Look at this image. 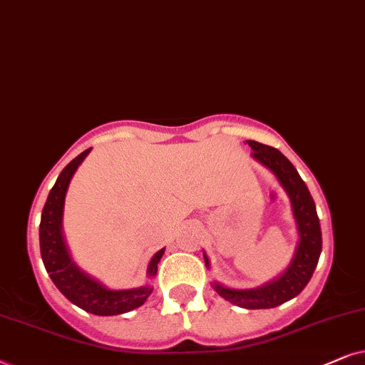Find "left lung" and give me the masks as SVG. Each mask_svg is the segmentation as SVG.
I'll return each instance as SVG.
<instances>
[{
    "mask_svg": "<svg viewBox=\"0 0 365 365\" xmlns=\"http://www.w3.org/2000/svg\"><path fill=\"white\" fill-rule=\"evenodd\" d=\"M247 143L254 150L252 157L269 168L279 180L282 188L287 192L295 225H297L299 242L287 269L260 287L232 289L220 282H213L212 285L220 297L242 309H274L277 305L297 297L309 284L317 267L320 252H322V232H320L314 198L294 165L279 150L269 145L254 142V140H247ZM203 260L210 269V260L205 252H203Z\"/></svg>",
    "mask_w": 365,
    "mask_h": 365,
    "instance_id": "8db88e82",
    "label": "left lung"
}]
</instances>
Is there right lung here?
Instances as JSON below:
<instances>
[{"instance_id":"add662e5","label":"right lung","mask_w":365,"mask_h":365,"mask_svg":"<svg viewBox=\"0 0 365 365\" xmlns=\"http://www.w3.org/2000/svg\"><path fill=\"white\" fill-rule=\"evenodd\" d=\"M90 150L91 148L85 150L83 153L73 158L63 168L55 185L48 193L40 223L41 259L53 284L71 304L95 315H120L143 305L145 300L153 292L152 285L145 284L137 289L121 290L108 289L100 280L88 275L75 264V260L70 255V250H68L65 235H63V208H65L68 185H70L76 168L90 153ZM163 254L165 249L158 250L150 260L147 269V277H150V279L157 275L158 262Z\"/></svg>"}]
</instances>
